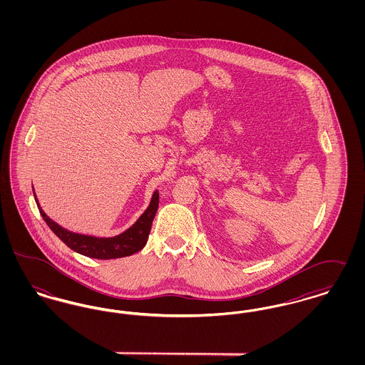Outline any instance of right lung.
Listing matches in <instances>:
<instances>
[{
    "label": "right lung",
    "instance_id": "obj_1",
    "mask_svg": "<svg viewBox=\"0 0 365 365\" xmlns=\"http://www.w3.org/2000/svg\"><path fill=\"white\" fill-rule=\"evenodd\" d=\"M33 192L41 216L43 217V220L53 232L73 252L98 260L120 259L139 252L148 242L152 223L158 208V191L156 190L153 191L148 208L145 209V212L139 216L133 226L128 227L125 231L115 237H96L73 232L56 223L43 212V209L41 208L38 198L35 195L34 187Z\"/></svg>",
    "mask_w": 365,
    "mask_h": 365
}]
</instances>
